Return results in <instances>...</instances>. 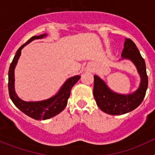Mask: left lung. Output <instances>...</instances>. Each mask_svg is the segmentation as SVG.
I'll list each match as a JSON object with an SVG mask.
<instances>
[{
    "instance_id": "8db88e82",
    "label": "left lung",
    "mask_w": 155,
    "mask_h": 155,
    "mask_svg": "<svg viewBox=\"0 0 155 155\" xmlns=\"http://www.w3.org/2000/svg\"><path fill=\"white\" fill-rule=\"evenodd\" d=\"M122 57L130 60L136 65L141 81L135 92L124 95L111 91L102 79L94 75L93 94L95 102L101 110L110 115L125 114L138 107L143 102L148 85L145 61L136 44L130 39H126Z\"/></svg>"
}]
</instances>
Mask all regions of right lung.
I'll return each instance as SVG.
<instances>
[{
	"label": "right lung",
	"mask_w": 155,
	"mask_h": 155,
	"mask_svg": "<svg viewBox=\"0 0 155 155\" xmlns=\"http://www.w3.org/2000/svg\"><path fill=\"white\" fill-rule=\"evenodd\" d=\"M45 35H46V34L32 36L25 43L21 46V47L16 52L15 56L14 57L9 68V71H8V91H9V96L15 105V106H17L22 113L31 118L37 120H47L61 113L67 106L68 100L71 94V88L81 78V76L77 75L69 78L64 83L63 87L55 96L52 97L51 98H49L47 100H44V101L25 102L17 96L15 91V86H14V83H15L14 71L17 64L18 60L21 55V49L31 41L36 39H42Z\"/></svg>",
	"instance_id": "add662e5"
}]
</instances>
